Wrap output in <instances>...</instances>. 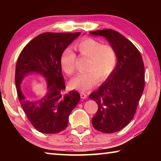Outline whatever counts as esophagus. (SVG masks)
<instances>
[{
	"label": "esophagus",
	"mask_w": 161,
	"mask_h": 161,
	"mask_svg": "<svg viewBox=\"0 0 161 161\" xmlns=\"http://www.w3.org/2000/svg\"><path fill=\"white\" fill-rule=\"evenodd\" d=\"M80 97H81V99H86V98H87V94H85V93H84V92H81V93H80Z\"/></svg>",
	"instance_id": "esophagus-1"
}]
</instances>
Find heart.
Masks as SVG:
<instances>
[{"label":"heart","mask_w":161,"mask_h":161,"mask_svg":"<svg viewBox=\"0 0 161 161\" xmlns=\"http://www.w3.org/2000/svg\"><path fill=\"white\" fill-rule=\"evenodd\" d=\"M80 55L88 58L85 72L78 73L69 81L72 89L84 92L97 83L99 77L104 80L113 72L117 62V54L109 45H102L93 38H85L75 45ZM76 54L70 48H66L60 57V66L67 75L75 72Z\"/></svg>","instance_id":"obj_1"}]
</instances>
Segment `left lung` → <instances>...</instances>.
Here are the masks:
<instances>
[{"mask_svg": "<svg viewBox=\"0 0 161 161\" xmlns=\"http://www.w3.org/2000/svg\"><path fill=\"white\" fill-rule=\"evenodd\" d=\"M107 38L116 50V67L89 98L97 103L92 119L95 129L111 133L124 129L134 116L145 86L142 57L133 43L111 29L90 32Z\"/></svg>", "mask_w": 161, "mask_h": 161, "instance_id": "left-lung-1", "label": "left lung"}]
</instances>
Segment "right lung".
<instances>
[{
	"instance_id": "obj_1",
	"label": "right lung",
	"mask_w": 161,
	"mask_h": 161,
	"mask_svg": "<svg viewBox=\"0 0 161 161\" xmlns=\"http://www.w3.org/2000/svg\"><path fill=\"white\" fill-rule=\"evenodd\" d=\"M81 32H44L28 42L19 55L15 81L19 102L30 122L43 133H58L66 129L68 119L80 100L76 91L65 90L60 57ZM42 74L48 84L47 93L35 100L21 91L20 83L29 73Z\"/></svg>"
}]
</instances>
